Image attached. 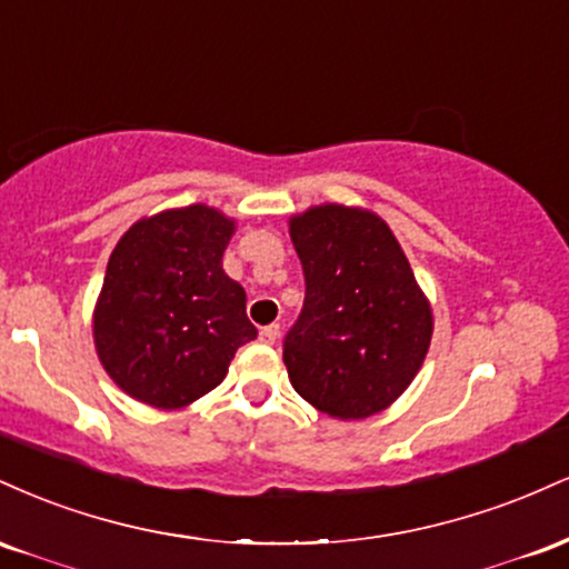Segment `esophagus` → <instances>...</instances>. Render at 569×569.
<instances>
[{"label": "esophagus", "instance_id": "1", "mask_svg": "<svg viewBox=\"0 0 569 569\" xmlns=\"http://www.w3.org/2000/svg\"><path fill=\"white\" fill-rule=\"evenodd\" d=\"M278 337H280V326H278V323H270V326H264V329L259 331V339H262V342H267V345H272V342H276Z\"/></svg>", "mask_w": 569, "mask_h": 569}]
</instances>
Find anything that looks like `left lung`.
I'll list each match as a JSON object with an SVG mask.
<instances>
[{
  "label": "left lung",
  "instance_id": "left-lung-1",
  "mask_svg": "<svg viewBox=\"0 0 569 569\" xmlns=\"http://www.w3.org/2000/svg\"><path fill=\"white\" fill-rule=\"evenodd\" d=\"M289 232L305 305L283 339L299 396L323 415L363 420L388 409L420 371L433 312L390 227L363 208H307Z\"/></svg>",
  "mask_w": 569,
  "mask_h": 569
}]
</instances>
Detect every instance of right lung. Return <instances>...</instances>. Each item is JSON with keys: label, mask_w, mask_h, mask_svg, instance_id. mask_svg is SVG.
<instances>
[{"label": "right lung", "mask_w": 569, "mask_h": 569, "mask_svg": "<svg viewBox=\"0 0 569 569\" xmlns=\"http://www.w3.org/2000/svg\"><path fill=\"white\" fill-rule=\"evenodd\" d=\"M232 232V219L198 202L136 221L114 246L93 339L107 375L136 401H198L257 337L243 286L221 270Z\"/></svg>", "instance_id": "right-lung-1"}]
</instances>
